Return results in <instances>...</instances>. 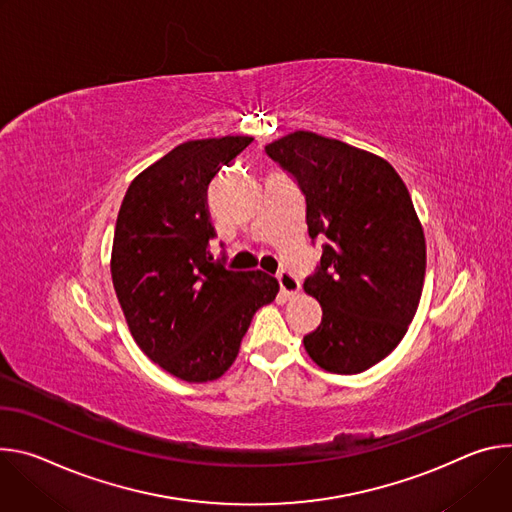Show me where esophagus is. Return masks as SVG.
I'll return each mask as SVG.
<instances>
[{
	"label": "esophagus",
	"mask_w": 512,
	"mask_h": 512,
	"mask_svg": "<svg viewBox=\"0 0 512 512\" xmlns=\"http://www.w3.org/2000/svg\"><path fill=\"white\" fill-rule=\"evenodd\" d=\"M276 278H278V285H280V293L285 295V297H293V295L299 293L301 282H299V278H297L293 272L280 270V272L276 274Z\"/></svg>",
	"instance_id": "34e87169"
}]
</instances>
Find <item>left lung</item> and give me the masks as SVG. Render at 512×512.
Returning a JSON list of instances; mask_svg holds the SVG:
<instances>
[{
  "label": "left lung",
  "mask_w": 512,
  "mask_h": 512,
  "mask_svg": "<svg viewBox=\"0 0 512 512\" xmlns=\"http://www.w3.org/2000/svg\"><path fill=\"white\" fill-rule=\"evenodd\" d=\"M264 150L303 191L311 240L327 238L303 285L323 309L305 350L327 372H364L401 344L423 291L425 236L409 189L384 158L313 132Z\"/></svg>",
  "instance_id": "1"
}]
</instances>
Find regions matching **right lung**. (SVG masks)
Here are the masks:
<instances>
[{
  "mask_svg": "<svg viewBox=\"0 0 512 512\" xmlns=\"http://www.w3.org/2000/svg\"><path fill=\"white\" fill-rule=\"evenodd\" d=\"M250 136L189 140L130 183L111 250V280L130 333L162 370L207 382L230 368L278 280L213 262L207 187Z\"/></svg>",
  "mask_w": 512,
  "mask_h": 512,
  "instance_id": "obj_1",
  "label": "right lung"
}]
</instances>
